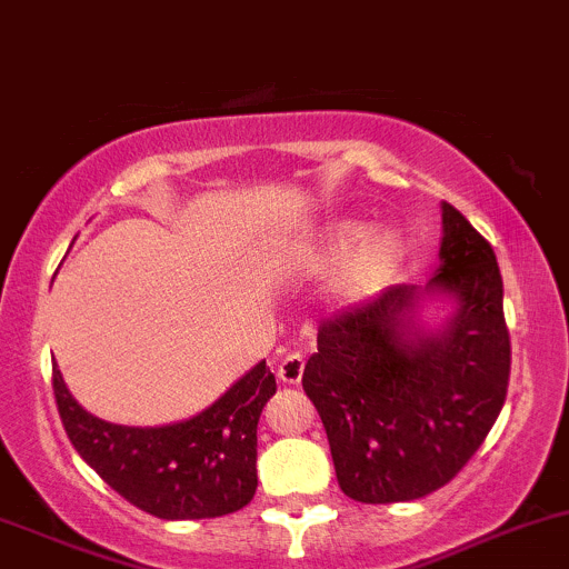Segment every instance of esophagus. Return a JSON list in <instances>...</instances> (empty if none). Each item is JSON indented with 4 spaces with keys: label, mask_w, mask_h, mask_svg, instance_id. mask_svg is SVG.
Listing matches in <instances>:
<instances>
[{
    "label": "esophagus",
    "mask_w": 569,
    "mask_h": 569,
    "mask_svg": "<svg viewBox=\"0 0 569 569\" xmlns=\"http://www.w3.org/2000/svg\"><path fill=\"white\" fill-rule=\"evenodd\" d=\"M302 372H305V356L299 351L289 353L278 365V378L283 380V383H299V380H302Z\"/></svg>",
    "instance_id": "obj_1"
}]
</instances>
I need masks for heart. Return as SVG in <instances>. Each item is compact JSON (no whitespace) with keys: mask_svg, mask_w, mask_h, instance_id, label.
<instances>
[{"mask_svg":"<svg viewBox=\"0 0 569 569\" xmlns=\"http://www.w3.org/2000/svg\"><path fill=\"white\" fill-rule=\"evenodd\" d=\"M408 253L410 240L399 227H378L367 232L359 221H332L302 248V261L308 270H327L342 256L329 295L342 308H353L395 283Z\"/></svg>","mask_w":569,"mask_h":569,"instance_id":"1","label":"heart"}]
</instances>
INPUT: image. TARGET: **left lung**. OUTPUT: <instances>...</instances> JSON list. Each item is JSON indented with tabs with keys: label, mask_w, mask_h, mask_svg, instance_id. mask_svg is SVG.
Masks as SVG:
<instances>
[{
	"label": "left lung",
	"mask_w": 569,
	"mask_h": 569,
	"mask_svg": "<svg viewBox=\"0 0 569 569\" xmlns=\"http://www.w3.org/2000/svg\"><path fill=\"white\" fill-rule=\"evenodd\" d=\"M440 267L427 286H391L318 329L305 365L342 495L389 505L446 486L495 427L508 395L510 337L489 242L442 202ZM442 301L440 325L422 305Z\"/></svg>",
	"instance_id": "obj_1"
}]
</instances>
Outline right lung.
<instances>
[{
	"mask_svg": "<svg viewBox=\"0 0 569 569\" xmlns=\"http://www.w3.org/2000/svg\"><path fill=\"white\" fill-rule=\"evenodd\" d=\"M267 361L234 380L213 405L161 427H123L91 416L53 367V395L74 451L110 489L156 518H216L256 495V427L274 395Z\"/></svg>",
	"mask_w": 569,
	"mask_h": 569,
	"instance_id": "add662e5",
	"label": "right lung"
}]
</instances>
